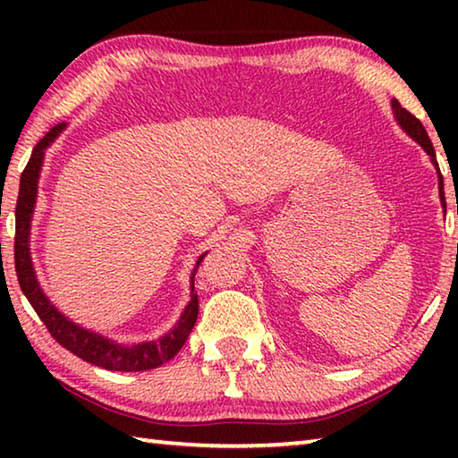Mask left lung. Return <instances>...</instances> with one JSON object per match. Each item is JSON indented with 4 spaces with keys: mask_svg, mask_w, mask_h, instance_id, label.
<instances>
[{
    "mask_svg": "<svg viewBox=\"0 0 458 458\" xmlns=\"http://www.w3.org/2000/svg\"><path fill=\"white\" fill-rule=\"evenodd\" d=\"M392 108H394V117H396L398 125L406 131V133L414 139V141L422 147V149L430 155V161L432 165L437 167V174H438V191H440V201H443L445 206V183H443V174H440L438 169V161H437V153H434V147L428 133H426V129L420 121H418L412 113H408L404 106H402L396 98L392 100Z\"/></svg>",
    "mask_w": 458,
    "mask_h": 458,
    "instance_id": "1",
    "label": "left lung"
}]
</instances>
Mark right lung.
Masks as SVG:
<instances>
[{
	"mask_svg": "<svg viewBox=\"0 0 458 458\" xmlns=\"http://www.w3.org/2000/svg\"><path fill=\"white\" fill-rule=\"evenodd\" d=\"M66 127V123L52 127L44 139L38 141L34 147L32 157H30L28 165L21 174L20 180V196L18 204H15V244H13V260H15V275H18V283L24 291L30 305L34 307V311L40 317L46 329L50 331V335L58 341L62 347H66L68 352L79 355L81 360L95 363L98 368L111 369V371H145L164 366L174 355L182 350L185 339L190 337V333L196 325L198 319V294L193 293V276L199 262L204 260L206 254H201L198 259L196 267L191 273V301L188 307L183 309L180 321L175 323V327L165 333L164 337L155 341H143V344L135 345H123L117 341L108 339L100 333L89 331L81 327V325L72 323L68 317L62 315L56 307L50 303V299L46 297L44 291L38 284V278L34 273L32 257H30V224H32V214L36 208V196H38V180H40V169L44 164V151L48 149L50 143L58 137L62 129Z\"/></svg>",
	"mask_w": 458,
	"mask_h": 458,
	"instance_id": "1",
	"label": "right lung"
}]
</instances>
